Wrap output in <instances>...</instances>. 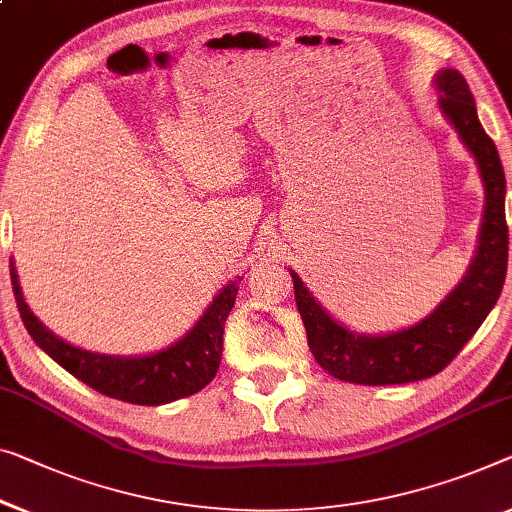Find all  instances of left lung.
<instances>
[{
	"instance_id": "8db88e82",
	"label": "left lung",
	"mask_w": 512,
	"mask_h": 512,
	"mask_svg": "<svg viewBox=\"0 0 512 512\" xmlns=\"http://www.w3.org/2000/svg\"><path fill=\"white\" fill-rule=\"evenodd\" d=\"M439 112L453 125L467 151L474 155L485 187V208L478 247L465 277L426 318L387 334H361L329 316L309 293L297 272L290 270L295 302L300 311L306 341L318 364L343 382L405 384L426 380L451 364L453 357L483 325L497 304L508 265L506 226V176L494 141L478 121L476 100L469 84L455 68L435 75Z\"/></svg>"
}]
</instances>
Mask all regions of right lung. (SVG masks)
I'll return each instance as SVG.
<instances>
[{
	"label": "right lung",
	"mask_w": 512,
	"mask_h": 512,
	"mask_svg": "<svg viewBox=\"0 0 512 512\" xmlns=\"http://www.w3.org/2000/svg\"><path fill=\"white\" fill-rule=\"evenodd\" d=\"M240 281V277H235L226 283L215 295V300L208 304V309L203 311V316L196 320V325L167 348L137 357L100 355V352L70 345L34 316V311L25 302V295H22L18 272H15L11 258L15 302H18L22 322H25L27 332L38 348L47 352L77 380L100 391L102 396L132 405L174 403V400L192 396L212 382V377L217 375L219 361H222L224 322L235 304Z\"/></svg>",
	"instance_id": "1"
}]
</instances>
